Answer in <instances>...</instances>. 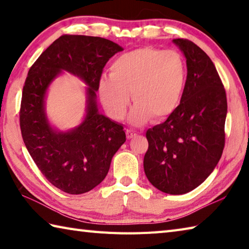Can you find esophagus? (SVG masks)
Instances as JSON below:
<instances>
[{
    "instance_id": "1",
    "label": "esophagus",
    "mask_w": 249,
    "mask_h": 249,
    "mask_svg": "<svg viewBox=\"0 0 249 249\" xmlns=\"http://www.w3.org/2000/svg\"><path fill=\"white\" fill-rule=\"evenodd\" d=\"M136 135H137V134H136V131H135V130H133V129H129V128L126 129V136H127V138H128V139L135 137Z\"/></svg>"
}]
</instances>
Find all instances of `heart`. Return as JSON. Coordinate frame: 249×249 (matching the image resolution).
Instances as JSON below:
<instances>
[{
  "instance_id": "obj_1",
  "label": "heart",
  "mask_w": 249,
  "mask_h": 249,
  "mask_svg": "<svg viewBox=\"0 0 249 249\" xmlns=\"http://www.w3.org/2000/svg\"><path fill=\"white\" fill-rule=\"evenodd\" d=\"M186 81V63L178 53L138 48L112 62L110 77L99 82V97L111 118L121 120L131 94L135 107L129 122L139 125L151 116L163 120L173 114L182 99Z\"/></svg>"
}]
</instances>
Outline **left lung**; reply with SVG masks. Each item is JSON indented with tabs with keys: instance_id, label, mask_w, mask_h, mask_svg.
I'll return each mask as SVG.
<instances>
[{
	"instance_id": "obj_1",
	"label": "left lung",
	"mask_w": 249,
	"mask_h": 249,
	"mask_svg": "<svg viewBox=\"0 0 249 249\" xmlns=\"http://www.w3.org/2000/svg\"><path fill=\"white\" fill-rule=\"evenodd\" d=\"M187 59V81L176 111L147 130L145 176L160 191L188 193L213 173L225 148L227 96L207 53L186 38H175Z\"/></svg>"
}]
</instances>
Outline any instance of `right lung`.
<instances>
[{
	"label": "right lung",
	"mask_w": 249,
	"mask_h": 249,
	"mask_svg": "<svg viewBox=\"0 0 249 249\" xmlns=\"http://www.w3.org/2000/svg\"><path fill=\"white\" fill-rule=\"evenodd\" d=\"M122 51L119 44L104 37L66 34L48 46L28 72L20 107L23 142L41 173L63 192L82 194L98 186L126 141L123 125L99 112L96 95L106 63ZM63 71L88 85L85 120L66 132L52 127L45 109L48 87Z\"/></svg>",
	"instance_id": "right-lung-1"
}]
</instances>
